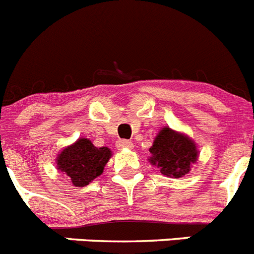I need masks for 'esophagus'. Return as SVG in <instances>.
I'll return each mask as SVG.
<instances>
[{
	"mask_svg": "<svg viewBox=\"0 0 254 254\" xmlns=\"http://www.w3.org/2000/svg\"><path fill=\"white\" fill-rule=\"evenodd\" d=\"M117 147L120 150H126V149H132L133 147V143L131 141H127V140H120L117 141Z\"/></svg>",
	"mask_w": 254,
	"mask_h": 254,
	"instance_id": "34e87169",
	"label": "esophagus"
}]
</instances>
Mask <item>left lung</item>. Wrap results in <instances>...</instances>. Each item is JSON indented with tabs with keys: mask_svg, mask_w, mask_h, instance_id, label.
<instances>
[{
	"mask_svg": "<svg viewBox=\"0 0 254 254\" xmlns=\"http://www.w3.org/2000/svg\"><path fill=\"white\" fill-rule=\"evenodd\" d=\"M149 151L150 163L169 178H181L198 160V149L190 136L164 126L154 138Z\"/></svg>",
	"mask_w": 254,
	"mask_h": 254,
	"instance_id": "1",
	"label": "left lung"
}]
</instances>
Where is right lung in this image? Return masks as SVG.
<instances>
[{
	"label": "right lung",
	"instance_id": "1",
	"mask_svg": "<svg viewBox=\"0 0 254 254\" xmlns=\"http://www.w3.org/2000/svg\"><path fill=\"white\" fill-rule=\"evenodd\" d=\"M112 158L109 147H96L89 138L81 137L64 147L57 155V169L62 172L75 187H85L103 174Z\"/></svg>",
	"mask_w": 254,
	"mask_h": 254
}]
</instances>
